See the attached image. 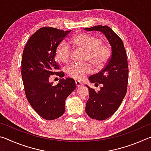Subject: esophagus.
<instances>
[{
	"label": "esophagus",
	"mask_w": 151,
	"mask_h": 151,
	"mask_svg": "<svg viewBox=\"0 0 151 151\" xmlns=\"http://www.w3.org/2000/svg\"><path fill=\"white\" fill-rule=\"evenodd\" d=\"M75 83H76V86H77V87H80V86L83 85V84H82L81 82L78 81H76Z\"/></svg>",
	"instance_id": "34e87169"
}]
</instances>
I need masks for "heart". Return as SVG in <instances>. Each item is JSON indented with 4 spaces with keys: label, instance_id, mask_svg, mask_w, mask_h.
Masks as SVG:
<instances>
[{
    "label": "heart",
    "instance_id": "obj_1",
    "mask_svg": "<svg viewBox=\"0 0 151 151\" xmlns=\"http://www.w3.org/2000/svg\"><path fill=\"white\" fill-rule=\"evenodd\" d=\"M70 44L76 48L86 51L84 60L89 62L94 68H101L105 66L111 57V49L109 46L102 44L100 38L89 34H81L75 36L70 40ZM72 55V48L65 40L61 42L56 49V56L63 63L69 61ZM93 69L88 63H72L66 68V73L70 78L82 80L90 74Z\"/></svg>",
    "mask_w": 151,
    "mask_h": 151
}]
</instances>
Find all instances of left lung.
Here are the masks:
<instances>
[{
  "label": "left lung",
  "mask_w": 151,
  "mask_h": 151,
  "mask_svg": "<svg viewBox=\"0 0 151 151\" xmlns=\"http://www.w3.org/2000/svg\"><path fill=\"white\" fill-rule=\"evenodd\" d=\"M85 29L103 32L112 48L111 56L106 66L89 77L91 83L98 85L103 84V86L96 92L86 86L89 94L85 108L86 114L92 119L103 121L116 111L126 95L129 80L127 53L121 39L109 27L98 25Z\"/></svg>",
  "instance_id": "left-lung-1"
}]
</instances>
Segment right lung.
<instances>
[{
  "instance_id": "add662e5",
  "label": "right lung",
  "mask_w": 151,
  "mask_h": 151,
  "mask_svg": "<svg viewBox=\"0 0 151 151\" xmlns=\"http://www.w3.org/2000/svg\"><path fill=\"white\" fill-rule=\"evenodd\" d=\"M71 30L65 31L52 27H42L27 42L22 53L21 75L27 99L42 118L55 120L65 111V100L76 88L74 79L61 78L57 85L48 82L50 76L63 77L55 60L58 45Z\"/></svg>"
}]
</instances>
